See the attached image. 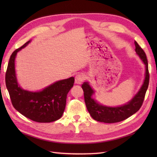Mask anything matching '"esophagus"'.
Listing matches in <instances>:
<instances>
[{
	"label": "esophagus",
	"instance_id": "1",
	"mask_svg": "<svg viewBox=\"0 0 157 157\" xmlns=\"http://www.w3.org/2000/svg\"><path fill=\"white\" fill-rule=\"evenodd\" d=\"M84 75L83 73H79L75 78V83L77 84H81L84 80Z\"/></svg>",
	"mask_w": 157,
	"mask_h": 157
}]
</instances>
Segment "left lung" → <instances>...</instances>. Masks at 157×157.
Returning <instances> with one entry per match:
<instances>
[{
	"instance_id": "obj_1",
	"label": "left lung",
	"mask_w": 157,
	"mask_h": 157,
	"mask_svg": "<svg viewBox=\"0 0 157 157\" xmlns=\"http://www.w3.org/2000/svg\"><path fill=\"white\" fill-rule=\"evenodd\" d=\"M134 44L136 53L139 55L146 65V73L144 81L141 88L129 102L124 105L116 106V107H110V106L102 105L98 104L94 99L92 98V96L94 92L90 87V86L89 85L88 82H84L82 85V88L84 92V101L86 108H87L92 117L96 121L107 123L121 121L134 115L142 106V103L144 102L146 90H147L148 87L150 75L148 72V61L145 52L139 46L137 42L135 41Z\"/></svg>"
}]
</instances>
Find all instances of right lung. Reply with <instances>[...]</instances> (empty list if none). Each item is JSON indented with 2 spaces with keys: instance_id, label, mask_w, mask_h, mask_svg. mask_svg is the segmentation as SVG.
<instances>
[{
  "instance_id": "add662e5",
  "label": "right lung",
  "mask_w": 157,
  "mask_h": 157,
  "mask_svg": "<svg viewBox=\"0 0 157 157\" xmlns=\"http://www.w3.org/2000/svg\"><path fill=\"white\" fill-rule=\"evenodd\" d=\"M30 40L12 53L5 75L6 88L12 105L25 117L38 123H50L62 117L69 91L73 86L74 78L55 82L40 92H29L20 88L17 81L15 59L17 53L25 47Z\"/></svg>"
}]
</instances>
